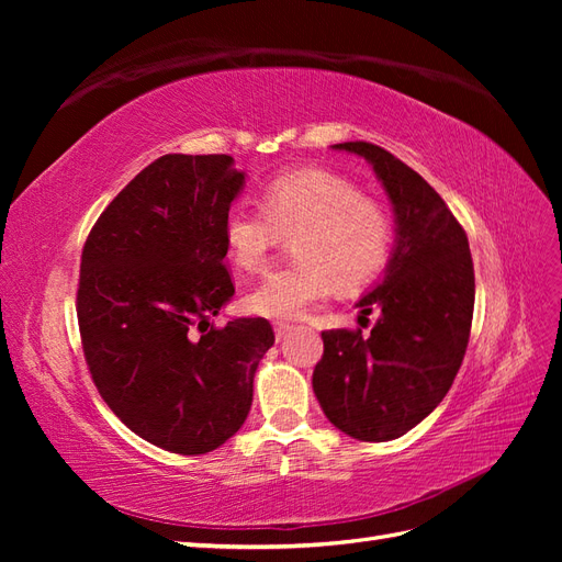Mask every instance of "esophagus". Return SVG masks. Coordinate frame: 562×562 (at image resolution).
<instances>
[{"mask_svg": "<svg viewBox=\"0 0 562 562\" xmlns=\"http://www.w3.org/2000/svg\"><path fill=\"white\" fill-rule=\"evenodd\" d=\"M291 330H293L291 323H285V321H274V335H277L279 342H281V339H283L285 335H291Z\"/></svg>", "mask_w": 562, "mask_h": 562, "instance_id": "34e87169", "label": "esophagus"}]
</instances>
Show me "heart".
<instances>
[{
	"mask_svg": "<svg viewBox=\"0 0 562 562\" xmlns=\"http://www.w3.org/2000/svg\"><path fill=\"white\" fill-rule=\"evenodd\" d=\"M262 209L236 201L223 220L229 260L244 271L265 267L279 236H291L297 262L269 271L246 295V307L267 318H295L333 291L349 293L386 267L394 225L359 187L328 171H291L262 190Z\"/></svg>",
	"mask_w": 562,
	"mask_h": 562,
	"instance_id": "b5f03b06",
	"label": "heart"
}]
</instances>
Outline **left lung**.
I'll return each instance as SVG.
<instances>
[{"label": "left lung", "mask_w": 562, "mask_h": 562, "mask_svg": "<svg viewBox=\"0 0 562 562\" xmlns=\"http://www.w3.org/2000/svg\"><path fill=\"white\" fill-rule=\"evenodd\" d=\"M333 149L363 157L394 209L396 241L384 279L363 295L361 314L380 310L370 335L323 330L314 394L339 431L356 440H394L434 413L454 382L473 318L469 239L434 187L372 143Z\"/></svg>", "instance_id": "8db88e82"}]
</instances>
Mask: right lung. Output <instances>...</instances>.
Returning <instances> with one entry per match:
<instances>
[{"instance_id": "add662e5", "label": "right lung", "mask_w": 562, "mask_h": 562, "mask_svg": "<svg viewBox=\"0 0 562 562\" xmlns=\"http://www.w3.org/2000/svg\"><path fill=\"white\" fill-rule=\"evenodd\" d=\"M246 173L227 155H166L98 217L81 252L77 318L100 396L147 443L206 454L248 417L274 330L211 318L232 300L223 220Z\"/></svg>"}]
</instances>
